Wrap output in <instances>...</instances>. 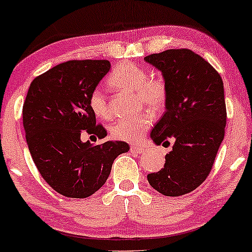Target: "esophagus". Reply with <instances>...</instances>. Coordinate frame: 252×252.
<instances>
[{
    "label": "esophagus",
    "instance_id": "34e87169",
    "mask_svg": "<svg viewBox=\"0 0 252 252\" xmlns=\"http://www.w3.org/2000/svg\"><path fill=\"white\" fill-rule=\"evenodd\" d=\"M130 152L132 153V154H142L144 152V147L142 146H131L130 147Z\"/></svg>",
    "mask_w": 252,
    "mask_h": 252
}]
</instances>
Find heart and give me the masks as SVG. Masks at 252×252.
<instances>
[{
  "mask_svg": "<svg viewBox=\"0 0 252 252\" xmlns=\"http://www.w3.org/2000/svg\"><path fill=\"white\" fill-rule=\"evenodd\" d=\"M108 82L121 91L135 92L138 108L146 106L153 114L164 109L168 98V86L163 78L149 76L148 71L137 63H118L110 74ZM89 106L94 115L106 120L110 117L108 99L100 89H94L89 96ZM152 126V117L147 112L122 118L110 126V135L117 141L137 142Z\"/></svg>",
  "mask_w": 252,
  "mask_h": 252,
  "instance_id": "b5f03b06",
  "label": "heart"
}]
</instances>
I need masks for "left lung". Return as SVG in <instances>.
<instances>
[{"label":"left lung","mask_w":252,"mask_h":252,"mask_svg":"<svg viewBox=\"0 0 252 252\" xmlns=\"http://www.w3.org/2000/svg\"><path fill=\"white\" fill-rule=\"evenodd\" d=\"M144 60L162 72L168 86L166 111L150 138L156 144L174 140L163 168L147 178L161 194H187L206 180L224 140L226 105L221 77L187 48L150 54Z\"/></svg>","instance_id":"1"}]
</instances>
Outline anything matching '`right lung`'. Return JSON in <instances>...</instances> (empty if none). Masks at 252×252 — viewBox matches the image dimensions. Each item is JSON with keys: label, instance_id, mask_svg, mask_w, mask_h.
Wrapping results in <instances>:
<instances>
[{"label": "right lung", "instance_id": "right-lung-1", "mask_svg": "<svg viewBox=\"0 0 252 252\" xmlns=\"http://www.w3.org/2000/svg\"><path fill=\"white\" fill-rule=\"evenodd\" d=\"M109 60H70L32 82L22 121L32 158L43 180L67 198H88L105 184L114 160L129 150L122 141L91 146L80 136L103 138L89 96L110 70Z\"/></svg>", "mask_w": 252, "mask_h": 252}]
</instances>
